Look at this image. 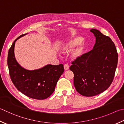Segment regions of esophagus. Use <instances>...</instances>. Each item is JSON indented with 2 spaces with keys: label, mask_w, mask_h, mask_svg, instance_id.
Segmentation results:
<instances>
[{
  "label": "esophagus",
  "mask_w": 124,
  "mask_h": 124,
  "mask_svg": "<svg viewBox=\"0 0 124 124\" xmlns=\"http://www.w3.org/2000/svg\"><path fill=\"white\" fill-rule=\"evenodd\" d=\"M64 70H68L69 69V67L68 64H65L64 65Z\"/></svg>",
  "instance_id": "obj_1"
}]
</instances>
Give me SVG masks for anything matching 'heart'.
I'll return each mask as SVG.
<instances>
[{
  "instance_id": "heart-1",
  "label": "heart",
  "mask_w": 124,
  "mask_h": 124,
  "mask_svg": "<svg viewBox=\"0 0 124 124\" xmlns=\"http://www.w3.org/2000/svg\"><path fill=\"white\" fill-rule=\"evenodd\" d=\"M77 44L78 45L76 48L71 52L70 57L72 60H78L83 55L86 47V42L81 36H73L70 38L61 46L59 50L63 53L69 52Z\"/></svg>"
}]
</instances>
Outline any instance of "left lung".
Wrapping results in <instances>:
<instances>
[{
  "mask_svg": "<svg viewBox=\"0 0 124 124\" xmlns=\"http://www.w3.org/2000/svg\"><path fill=\"white\" fill-rule=\"evenodd\" d=\"M93 49L75 60L70 67L74 72V84L82 96H94L106 90L112 82L117 67L118 55L112 40L96 29Z\"/></svg>",
  "mask_w": 124,
  "mask_h": 124,
  "instance_id": "8db88e82",
  "label": "left lung"
}]
</instances>
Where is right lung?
<instances>
[{
    "instance_id": "1",
    "label": "right lung",
    "mask_w": 124,
    "mask_h": 124,
    "mask_svg": "<svg viewBox=\"0 0 124 124\" xmlns=\"http://www.w3.org/2000/svg\"><path fill=\"white\" fill-rule=\"evenodd\" d=\"M20 35L9 48L7 57L9 74L16 89L31 98L42 100L47 98L55 90L57 82L64 72L63 65L47 64L36 70H27L19 64L14 56V46Z\"/></svg>"
}]
</instances>
